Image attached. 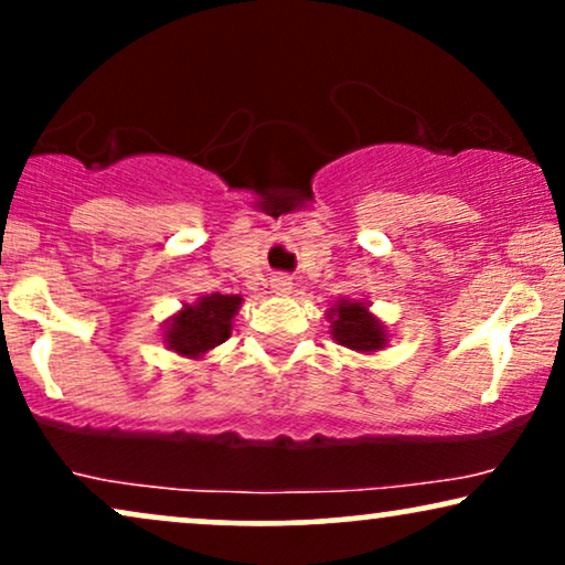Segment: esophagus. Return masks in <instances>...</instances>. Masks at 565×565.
<instances>
[{
  "label": "esophagus",
  "instance_id": "34e87169",
  "mask_svg": "<svg viewBox=\"0 0 565 565\" xmlns=\"http://www.w3.org/2000/svg\"><path fill=\"white\" fill-rule=\"evenodd\" d=\"M270 289H274V295H278V297H287V295H291V289H295V284H291L289 276L278 274L270 278Z\"/></svg>",
  "mask_w": 565,
  "mask_h": 565
}]
</instances>
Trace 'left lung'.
Segmentation results:
<instances>
[{
	"label": "left lung",
	"mask_w": 565,
	"mask_h": 565,
	"mask_svg": "<svg viewBox=\"0 0 565 565\" xmlns=\"http://www.w3.org/2000/svg\"><path fill=\"white\" fill-rule=\"evenodd\" d=\"M326 318L331 323L333 339L352 352L373 354L388 344L385 326L370 312V305L360 299H339L333 307H328Z\"/></svg>",
	"instance_id": "obj_1"
}]
</instances>
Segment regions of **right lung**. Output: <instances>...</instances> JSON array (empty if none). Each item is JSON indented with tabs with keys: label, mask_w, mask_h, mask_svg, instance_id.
I'll list each match as a JSON object with an SVG mask.
<instances>
[{
	"label": "right lung",
	"mask_w": 565,
	"mask_h": 565,
	"mask_svg": "<svg viewBox=\"0 0 565 565\" xmlns=\"http://www.w3.org/2000/svg\"><path fill=\"white\" fill-rule=\"evenodd\" d=\"M239 295H203L198 302L182 305L163 323V344L188 360H200L232 335V320L239 312Z\"/></svg>",
	"instance_id": "1"
}]
</instances>
